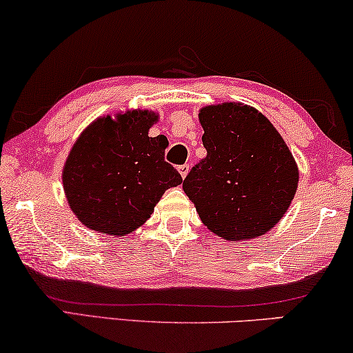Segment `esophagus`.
Segmentation results:
<instances>
[{"instance_id":"34e87169","label":"esophagus","mask_w":353,"mask_h":353,"mask_svg":"<svg viewBox=\"0 0 353 353\" xmlns=\"http://www.w3.org/2000/svg\"><path fill=\"white\" fill-rule=\"evenodd\" d=\"M177 170H179V172H181L182 177H185L188 174V170H190V166H188V165H181V166L177 168Z\"/></svg>"}]
</instances>
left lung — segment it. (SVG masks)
Masks as SVG:
<instances>
[{"label": "left lung", "mask_w": 353, "mask_h": 353, "mask_svg": "<svg viewBox=\"0 0 353 353\" xmlns=\"http://www.w3.org/2000/svg\"><path fill=\"white\" fill-rule=\"evenodd\" d=\"M198 118L208 155L183 179V192L216 235L228 241L264 235L294 198V157L274 125L245 103L203 107Z\"/></svg>", "instance_id": "left-lung-1"}]
</instances>
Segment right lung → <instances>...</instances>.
Here are the masks:
<instances>
[{"label":"right lung","mask_w":353,"mask_h":353,"mask_svg":"<svg viewBox=\"0 0 353 353\" xmlns=\"http://www.w3.org/2000/svg\"><path fill=\"white\" fill-rule=\"evenodd\" d=\"M155 112L129 110L91 123L63 166L68 205L81 224L123 236L141 227L168 188L182 177L165 161L168 139L150 137Z\"/></svg>","instance_id":"1"}]
</instances>
